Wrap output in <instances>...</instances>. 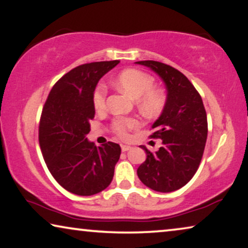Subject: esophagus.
I'll return each mask as SVG.
<instances>
[{"instance_id":"esophagus-1","label":"esophagus","mask_w":248,"mask_h":248,"mask_svg":"<svg viewBox=\"0 0 248 248\" xmlns=\"http://www.w3.org/2000/svg\"><path fill=\"white\" fill-rule=\"evenodd\" d=\"M121 149H122V152H126V151H128L131 149V146L130 145H124V144H122L121 145Z\"/></svg>"}]
</instances>
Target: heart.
<instances>
[{
  "label": "heart",
  "mask_w": 248,
  "mask_h": 248,
  "mask_svg": "<svg viewBox=\"0 0 248 248\" xmlns=\"http://www.w3.org/2000/svg\"><path fill=\"white\" fill-rule=\"evenodd\" d=\"M121 91L127 93L136 99L138 105L146 114H157L166 104V97L159 88L154 87L155 81L150 75L139 69L128 68L117 75L114 79ZM107 88L105 85L96 86L93 94V104L97 110H103L106 107ZM141 122L138 117H116L110 123V128L117 136L125 139L132 130L139 127Z\"/></svg>",
  "instance_id": "1"
}]
</instances>
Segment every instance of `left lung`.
I'll return each mask as SVG.
<instances>
[{"mask_svg": "<svg viewBox=\"0 0 248 248\" xmlns=\"http://www.w3.org/2000/svg\"><path fill=\"white\" fill-rule=\"evenodd\" d=\"M136 63L155 71L168 91L163 112L150 135L162 140V146L152 153L141 145L146 160L139 167L138 175L155 191H175L191 180L202 162L208 134L206 109L195 86L178 69L154 60Z\"/></svg>", "mask_w": 248, "mask_h": 248, "instance_id": "1", "label": "left lung"}]
</instances>
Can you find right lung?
<instances>
[{
	"instance_id": "add662e5",
	"label": "right lung",
	"mask_w": 248,
	"mask_h": 248,
	"mask_svg": "<svg viewBox=\"0 0 248 248\" xmlns=\"http://www.w3.org/2000/svg\"><path fill=\"white\" fill-rule=\"evenodd\" d=\"M120 60L80 64L53 85L42 108L39 144L50 173L58 184L78 196L106 189L121 155L117 143L96 146L88 142L95 116L93 94L98 80Z\"/></svg>"
}]
</instances>
